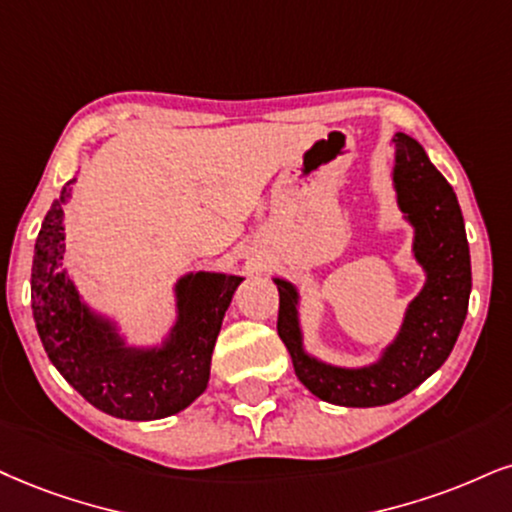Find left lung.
<instances>
[{
    "label": "left lung",
    "mask_w": 512,
    "mask_h": 512,
    "mask_svg": "<svg viewBox=\"0 0 512 512\" xmlns=\"http://www.w3.org/2000/svg\"><path fill=\"white\" fill-rule=\"evenodd\" d=\"M394 156V187L401 211L415 227L413 251L427 282L410 301L399 337L380 361L349 370L308 356L296 313L299 294L287 280H275L277 334L292 356L296 377L318 399L337 406L372 408L410 394L444 365L468 315L470 246L456 192L413 137L396 132Z\"/></svg>",
    "instance_id": "obj_1"
}]
</instances>
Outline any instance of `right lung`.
Listing matches in <instances>:
<instances>
[{"instance_id": "obj_1", "label": "right lung", "mask_w": 512, "mask_h": 512, "mask_svg": "<svg viewBox=\"0 0 512 512\" xmlns=\"http://www.w3.org/2000/svg\"><path fill=\"white\" fill-rule=\"evenodd\" d=\"M73 182L54 199L35 242L30 299L44 351L82 399L113 418L180 413L206 389L213 346L242 277L204 270L182 277L175 287L178 323L168 342L161 349H128L109 320L82 304L63 270V206Z\"/></svg>"}]
</instances>
